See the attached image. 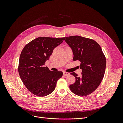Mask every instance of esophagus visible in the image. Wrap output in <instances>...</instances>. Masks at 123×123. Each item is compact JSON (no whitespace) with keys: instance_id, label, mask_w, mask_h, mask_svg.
<instances>
[{"instance_id":"1","label":"esophagus","mask_w":123,"mask_h":123,"mask_svg":"<svg viewBox=\"0 0 123 123\" xmlns=\"http://www.w3.org/2000/svg\"><path fill=\"white\" fill-rule=\"evenodd\" d=\"M63 75L64 76H69L70 75V73H68V72H63Z\"/></svg>"}]
</instances>
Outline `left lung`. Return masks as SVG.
Listing matches in <instances>:
<instances>
[{"label": "left lung", "instance_id": "1", "mask_svg": "<svg viewBox=\"0 0 123 123\" xmlns=\"http://www.w3.org/2000/svg\"><path fill=\"white\" fill-rule=\"evenodd\" d=\"M64 40L72 50L73 60L81 62L82 70L80 77L70 73L76 79L70 85V90L79 96L91 94L100 85L105 72L106 60L101 47L94 40L80 36L64 37Z\"/></svg>", "mask_w": 123, "mask_h": 123}]
</instances>
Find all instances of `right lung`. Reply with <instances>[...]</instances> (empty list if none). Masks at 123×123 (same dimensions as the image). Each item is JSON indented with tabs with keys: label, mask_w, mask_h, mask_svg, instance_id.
Returning <instances> with one entry per match:
<instances>
[{
	"label": "right lung",
	"mask_w": 123,
	"mask_h": 123,
	"mask_svg": "<svg viewBox=\"0 0 123 123\" xmlns=\"http://www.w3.org/2000/svg\"><path fill=\"white\" fill-rule=\"evenodd\" d=\"M64 38L38 37L26 44L19 58L18 72L20 78L32 94L44 97L55 90L62 71H52L44 67L54 49L61 44Z\"/></svg>",
	"instance_id": "1"
}]
</instances>
